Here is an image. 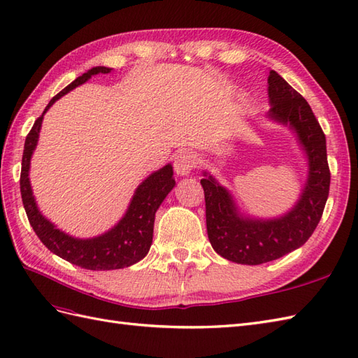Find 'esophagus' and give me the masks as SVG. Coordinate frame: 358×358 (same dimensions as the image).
I'll list each match as a JSON object with an SVG mask.
<instances>
[{
    "label": "esophagus",
    "mask_w": 358,
    "mask_h": 358,
    "mask_svg": "<svg viewBox=\"0 0 358 358\" xmlns=\"http://www.w3.org/2000/svg\"><path fill=\"white\" fill-rule=\"evenodd\" d=\"M196 155L190 151H182L177 154L176 160H173V169L180 177H186L196 166Z\"/></svg>",
    "instance_id": "esophagus-1"
}]
</instances>
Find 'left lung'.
Listing matches in <instances>:
<instances>
[{
	"label": "left lung",
	"instance_id": "left-lung-1",
	"mask_svg": "<svg viewBox=\"0 0 358 358\" xmlns=\"http://www.w3.org/2000/svg\"><path fill=\"white\" fill-rule=\"evenodd\" d=\"M268 119L289 127L306 154L308 173L299 199L278 217L262 219L241 213L231 192L204 171L207 234L221 257L241 264H262L298 250L313 234L329 192L327 141L311 107L275 71L268 77Z\"/></svg>",
	"mask_w": 358,
	"mask_h": 358
}]
</instances>
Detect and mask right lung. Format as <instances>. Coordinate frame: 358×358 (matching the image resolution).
<instances>
[{
  "mask_svg": "<svg viewBox=\"0 0 358 358\" xmlns=\"http://www.w3.org/2000/svg\"><path fill=\"white\" fill-rule=\"evenodd\" d=\"M112 68L96 66L92 68L83 76H80L60 90L54 96L48 106L45 107L42 116L36 119L33 128L25 139L24 154H22V169H21V196L25 208L27 217L34 233L38 234L41 242L47 248L59 255L60 259L66 260L76 266L90 269V271H112L128 268L131 264L141 262L148 254L152 243L154 233V219L163 199L168 196L169 192L176 186L173 180L172 164L152 172L146 177L139 186H137L134 195L130 201L125 215L115 227L108 231L89 237V239H78V237L69 236L65 231L59 230L51 221L45 217L36 204L33 190L30 185V160L39 141V133L43 121V115L48 108L60 99L68 92L81 86L96 74H108Z\"/></svg>",
  "mask_w": 358,
  "mask_h": 358,
  "instance_id": "right-lung-1",
  "label": "right lung"
}]
</instances>
